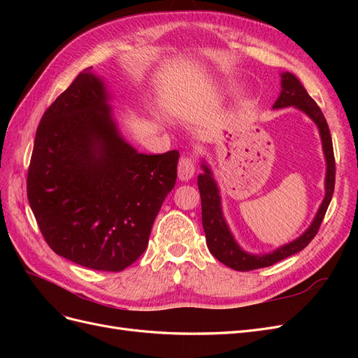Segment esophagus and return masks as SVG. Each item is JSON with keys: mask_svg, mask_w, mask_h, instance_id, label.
<instances>
[{"mask_svg": "<svg viewBox=\"0 0 358 358\" xmlns=\"http://www.w3.org/2000/svg\"><path fill=\"white\" fill-rule=\"evenodd\" d=\"M196 171V164H194V159L191 157H182L179 159L178 166V175L180 180H189Z\"/></svg>", "mask_w": 358, "mask_h": 358, "instance_id": "obj_1", "label": "esophagus"}]
</instances>
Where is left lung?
I'll return each mask as SVG.
<instances>
[{
    "label": "left lung",
    "instance_id": "1",
    "mask_svg": "<svg viewBox=\"0 0 358 358\" xmlns=\"http://www.w3.org/2000/svg\"><path fill=\"white\" fill-rule=\"evenodd\" d=\"M280 83H282V91H280V95L276 100L273 109H282V107L294 106L301 112H305L312 121L318 125L321 140H322L324 155H326V161H327L326 197H324L320 206V210L315 216V220H313L309 229L303 233L299 239L292 241L288 245L280 246L279 249H276V251L270 254L252 255L242 251L239 245H237L236 241L233 239V236L222 216L218 187H216V183L212 178L210 170L203 164L201 167L204 173H201L199 176L197 183H199L200 197H201V221H203V229L206 234V242H208L209 251L216 259H218V262L237 270V272H248V270L273 266L275 263L280 262V259H284L289 255H294L300 252L303 248H306L313 237L317 236L320 225L324 220V215H326L333 197L336 162H334V154H333L331 136H330V129H329L326 117H324L315 100H313L308 94L305 86L301 85V82L296 78L294 74L284 73L282 82Z\"/></svg>",
    "mask_w": 358,
    "mask_h": 358
}]
</instances>
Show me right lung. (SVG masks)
Returning <instances> with one entry per match:
<instances>
[{"instance_id": "right-lung-1", "label": "right lung", "mask_w": 358, "mask_h": 358, "mask_svg": "<svg viewBox=\"0 0 358 358\" xmlns=\"http://www.w3.org/2000/svg\"><path fill=\"white\" fill-rule=\"evenodd\" d=\"M83 70L38 124L27 194L53 252L121 272L145 252L178 178V150L138 154L119 136L101 79Z\"/></svg>"}]
</instances>
